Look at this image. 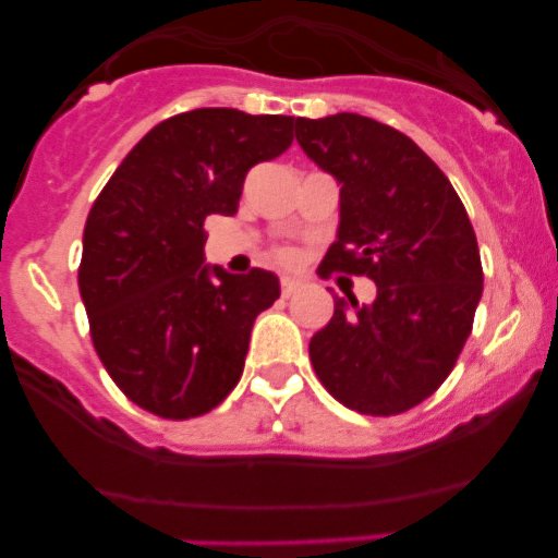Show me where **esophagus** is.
<instances>
[{
    "instance_id": "obj_1",
    "label": "esophagus",
    "mask_w": 558,
    "mask_h": 558,
    "mask_svg": "<svg viewBox=\"0 0 558 558\" xmlns=\"http://www.w3.org/2000/svg\"><path fill=\"white\" fill-rule=\"evenodd\" d=\"M296 291H300V280H294V278L280 280V294L291 296V294H296Z\"/></svg>"
}]
</instances>
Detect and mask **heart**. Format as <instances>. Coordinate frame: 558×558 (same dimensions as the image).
Wrapping results in <instances>:
<instances>
[{"label": "heart", "instance_id": "obj_1", "mask_svg": "<svg viewBox=\"0 0 558 558\" xmlns=\"http://www.w3.org/2000/svg\"><path fill=\"white\" fill-rule=\"evenodd\" d=\"M275 258H278L280 264H289V267H294V264L300 262V251L291 245H280V247H275Z\"/></svg>", "mask_w": 558, "mask_h": 558}]
</instances>
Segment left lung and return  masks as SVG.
Here are the masks:
<instances>
[{"instance_id": "left-lung-1", "label": "left lung", "mask_w": 558, "mask_h": 558, "mask_svg": "<svg viewBox=\"0 0 558 558\" xmlns=\"http://www.w3.org/2000/svg\"><path fill=\"white\" fill-rule=\"evenodd\" d=\"M296 143L342 185L337 243L320 267L378 286L369 307L335 300L311 340L313 369L356 413H404L442 386L472 331L483 294L475 229L446 172L386 123L296 118Z\"/></svg>"}]
</instances>
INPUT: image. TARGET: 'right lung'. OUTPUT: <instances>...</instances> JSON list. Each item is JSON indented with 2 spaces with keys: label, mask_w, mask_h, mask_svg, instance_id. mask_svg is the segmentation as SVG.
Instances as JSON below:
<instances>
[{
  "label": "right lung",
  "mask_w": 558,
  "mask_h": 558,
  "mask_svg": "<svg viewBox=\"0 0 558 558\" xmlns=\"http://www.w3.org/2000/svg\"><path fill=\"white\" fill-rule=\"evenodd\" d=\"M291 116L199 107L150 129L99 191L77 267L97 356L159 418L210 413L238 386L253 320L280 296L267 269L205 264L207 216H234L245 174L283 154Z\"/></svg>",
  "instance_id": "1"
}]
</instances>
